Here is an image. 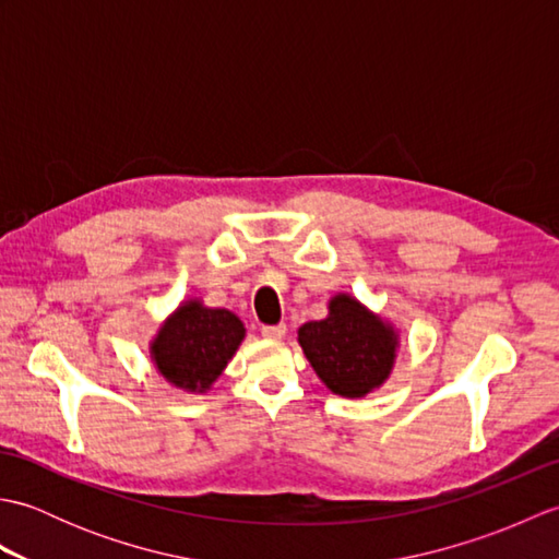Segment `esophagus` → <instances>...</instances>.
Here are the masks:
<instances>
[{
	"label": "esophagus",
	"mask_w": 559,
	"mask_h": 559,
	"mask_svg": "<svg viewBox=\"0 0 559 559\" xmlns=\"http://www.w3.org/2000/svg\"><path fill=\"white\" fill-rule=\"evenodd\" d=\"M261 336L283 338V336H286V324H264V326H261Z\"/></svg>",
	"instance_id": "esophagus-1"
}]
</instances>
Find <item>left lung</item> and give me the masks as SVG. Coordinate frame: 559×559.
Wrapping results in <instances>:
<instances>
[{"label":"left lung","mask_w":559,"mask_h":559,"mask_svg":"<svg viewBox=\"0 0 559 559\" xmlns=\"http://www.w3.org/2000/svg\"><path fill=\"white\" fill-rule=\"evenodd\" d=\"M298 341L334 394L360 399L384 382L396 358V334L350 295L329 302V317L307 322Z\"/></svg>","instance_id":"1"}]
</instances>
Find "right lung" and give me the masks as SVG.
Returning <instances> with one entry per match:
<instances>
[{
	"label": "right lung",
	"mask_w": 559,
	"mask_h": 559,
	"mask_svg": "<svg viewBox=\"0 0 559 559\" xmlns=\"http://www.w3.org/2000/svg\"><path fill=\"white\" fill-rule=\"evenodd\" d=\"M242 338L245 326L233 312L187 302L165 322L151 348L160 374L170 384L206 391Z\"/></svg>",
	"instance_id": "1"
}]
</instances>
